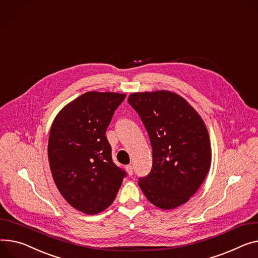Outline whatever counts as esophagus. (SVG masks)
Masks as SVG:
<instances>
[{
  "instance_id": "obj_1",
  "label": "esophagus",
  "mask_w": 258,
  "mask_h": 258,
  "mask_svg": "<svg viewBox=\"0 0 258 258\" xmlns=\"http://www.w3.org/2000/svg\"><path fill=\"white\" fill-rule=\"evenodd\" d=\"M126 170H127V172H128V174L129 175H132L133 174V166L132 165H126Z\"/></svg>"
}]
</instances>
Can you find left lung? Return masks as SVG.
<instances>
[{"label": "left lung", "instance_id": "obj_1", "mask_svg": "<svg viewBox=\"0 0 258 258\" xmlns=\"http://www.w3.org/2000/svg\"><path fill=\"white\" fill-rule=\"evenodd\" d=\"M129 104L140 114L153 149V166L138 185L162 210L186 204L204 183L212 160L207 126L186 100L170 91L132 93Z\"/></svg>", "mask_w": 258, "mask_h": 258}]
</instances>
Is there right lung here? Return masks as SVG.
<instances>
[{"mask_svg": "<svg viewBox=\"0 0 258 258\" xmlns=\"http://www.w3.org/2000/svg\"><path fill=\"white\" fill-rule=\"evenodd\" d=\"M126 97L87 92L55 115L48 138V161L54 184L75 210L95 215L107 209L125 171L112 161L105 136L112 114Z\"/></svg>", "mask_w": 258, "mask_h": 258, "instance_id": "1", "label": "right lung"}]
</instances>
